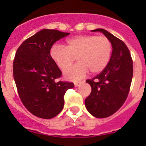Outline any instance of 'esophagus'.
<instances>
[{"mask_svg":"<svg viewBox=\"0 0 146 146\" xmlns=\"http://www.w3.org/2000/svg\"><path fill=\"white\" fill-rule=\"evenodd\" d=\"M81 83H82L81 81H76V82H74V86H75V87H77V86H79Z\"/></svg>","mask_w":146,"mask_h":146,"instance_id":"obj_1","label":"esophagus"}]
</instances>
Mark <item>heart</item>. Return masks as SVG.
Returning <instances> with one entry per match:
<instances>
[{"mask_svg":"<svg viewBox=\"0 0 146 146\" xmlns=\"http://www.w3.org/2000/svg\"><path fill=\"white\" fill-rule=\"evenodd\" d=\"M113 46L110 40L104 36L80 35L66 41L65 47L55 44L50 49V58L62 71L67 69L75 60L80 62L64 72L66 78L78 80L88 70L93 74L101 72L111 56Z\"/></svg>","mask_w":146,"mask_h":146,"instance_id":"heart-1","label":"heart"}]
</instances>
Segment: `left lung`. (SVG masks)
I'll return each mask as SVG.
<instances>
[{"label":"left lung","instance_id":"8db88e82","mask_svg":"<svg viewBox=\"0 0 146 146\" xmlns=\"http://www.w3.org/2000/svg\"><path fill=\"white\" fill-rule=\"evenodd\" d=\"M92 31L103 33L113 46L106 67L96 77L86 80L91 87L85 101L88 111L96 118H104L118 111L126 101L133 76V61L123 41L102 28Z\"/></svg>","mask_w":146,"mask_h":146}]
</instances>
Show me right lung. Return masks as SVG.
I'll return each instance as SVG.
<instances>
[{
	"label": "right lung",
	"mask_w": 146,
	"mask_h": 146,
	"mask_svg": "<svg viewBox=\"0 0 146 146\" xmlns=\"http://www.w3.org/2000/svg\"><path fill=\"white\" fill-rule=\"evenodd\" d=\"M69 33L43 29L25 39L17 50L13 74L22 102L30 113L44 119L61 112L64 94L73 82L60 81L62 72L50 58V49Z\"/></svg>",
	"instance_id": "1"
}]
</instances>
